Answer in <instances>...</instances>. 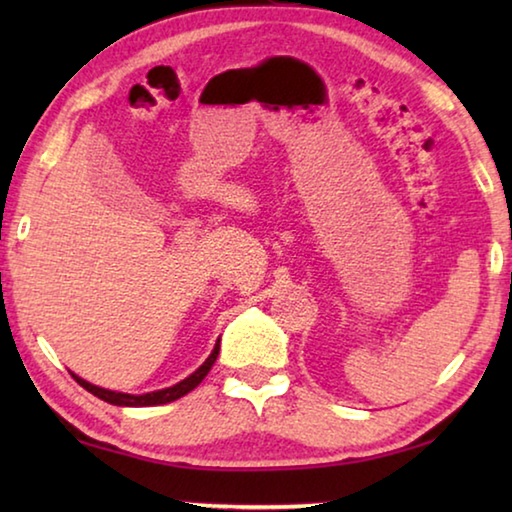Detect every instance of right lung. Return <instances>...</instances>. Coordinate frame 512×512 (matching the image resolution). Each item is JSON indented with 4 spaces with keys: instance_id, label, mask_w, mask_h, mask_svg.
<instances>
[{
    "instance_id": "add662e5",
    "label": "right lung",
    "mask_w": 512,
    "mask_h": 512,
    "mask_svg": "<svg viewBox=\"0 0 512 512\" xmlns=\"http://www.w3.org/2000/svg\"><path fill=\"white\" fill-rule=\"evenodd\" d=\"M216 357H219V343L214 345V350L210 357L205 359V363L201 368H198L194 375H189L187 379L178 381L176 386L171 388H164V391H155V393H144V395H128V393H115V391H106V388H99V386H92L88 384V381L76 377L74 379L79 381V384L85 388V391H90L94 397H99V400L108 402V404H117V406H158V404H167V402H173L178 400V397L187 395L189 391H194V388L201 384V381L205 379L207 372H210V368L214 366Z\"/></svg>"
}]
</instances>
